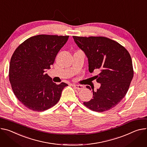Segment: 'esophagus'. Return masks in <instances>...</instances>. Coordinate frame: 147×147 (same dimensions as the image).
<instances>
[{"label": "esophagus", "instance_id": "obj_1", "mask_svg": "<svg viewBox=\"0 0 147 147\" xmlns=\"http://www.w3.org/2000/svg\"><path fill=\"white\" fill-rule=\"evenodd\" d=\"M73 86L74 87H75L77 90H82L84 88V86H82V85H78V84H73Z\"/></svg>", "mask_w": 147, "mask_h": 147}]
</instances>
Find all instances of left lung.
<instances>
[{"label":"left lung","instance_id":"8db88e82","mask_svg":"<svg viewBox=\"0 0 147 147\" xmlns=\"http://www.w3.org/2000/svg\"><path fill=\"white\" fill-rule=\"evenodd\" d=\"M73 37L88 59L89 71L100 72L95 77L100 87L94 90V87L87 86L92 90L93 98L83 104L97 112L113 109L126 95L134 76L129 53L118 43L105 37Z\"/></svg>","mask_w":147,"mask_h":147}]
</instances>
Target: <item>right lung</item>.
I'll return each instance as SVG.
<instances>
[{
    "mask_svg": "<svg viewBox=\"0 0 147 147\" xmlns=\"http://www.w3.org/2000/svg\"><path fill=\"white\" fill-rule=\"evenodd\" d=\"M69 36L40 34L31 37L15 50L9 65V81L18 99L26 107L43 111L59 101L68 85L56 84L46 74Z\"/></svg>",
    "mask_w": 147,
    "mask_h": 147,
    "instance_id": "obj_1",
    "label": "right lung"
}]
</instances>
